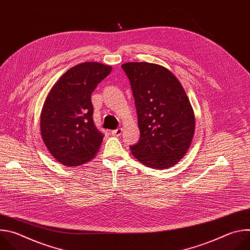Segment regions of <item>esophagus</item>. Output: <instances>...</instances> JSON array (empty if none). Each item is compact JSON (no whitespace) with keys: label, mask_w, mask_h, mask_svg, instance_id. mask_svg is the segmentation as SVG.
I'll return each instance as SVG.
<instances>
[{"label":"esophagus","mask_w":250,"mask_h":250,"mask_svg":"<svg viewBox=\"0 0 250 250\" xmlns=\"http://www.w3.org/2000/svg\"><path fill=\"white\" fill-rule=\"evenodd\" d=\"M122 133H123V128H122V127H119V128H117V129L112 130V134H113L114 136H120Z\"/></svg>","instance_id":"obj_1"}]
</instances>
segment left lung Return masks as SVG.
Masks as SVG:
<instances>
[{
    "label": "left lung",
    "mask_w": 250,
    "mask_h": 250,
    "mask_svg": "<svg viewBox=\"0 0 250 250\" xmlns=\"http://www.w3.org/2000/svg\"><path fill=\"white\" fill-rule=\"evenodd\" d=\"M130 82L140 138L131 146L142 164L165 169L187 153L195 132V115L181 83L158 64L128 62L122 65Z\"/></svg>",
    "instance_id": "obj_1"
}]
</instances>
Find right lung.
Returning a JSON list of instances; mask_svg holds the SVG:
<instances>
[{
  "label": "right lung",
  "mask_w": 250,
  "mask_h": 250,
  "mask_svg": "<svg viewBox=\"0 0 250 250\" xmlns=\"http://www.w3.org/2000/svg\"><path fill=\"white\" fill-rule=\"evenodd\" d=\"M112 67L84 62L70 68L54 84L41 115V131L51 155L65 166H79L95 157L104 134L93 122L91 95Z\"/></svg>",
  "instance_id": "right-lung-1"
}]
</instances>
